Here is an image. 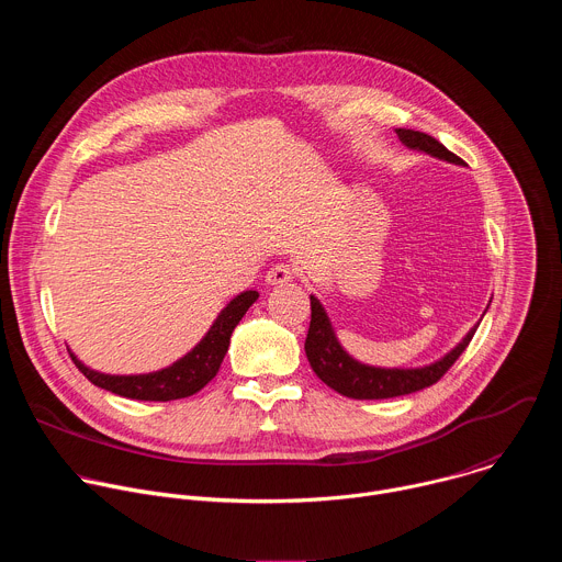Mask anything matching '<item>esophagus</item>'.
<instances>
[{"instance_id":"34e87169","label":"esophagus","mask_w":562,"mask_h":562,"mask_svg":"<svg viewBox=\"0 0 562 562\" xmlns=\"http://www.w3.org/2000/svg\"><path fill=\"white\" fill-rule=\"evenodd\" d=\"M295 278V271H293V267L291 265H286V262H280V265H276V267H271L269 269V273H267V282L269 284H286V282H291Z\"/></svg>"}]
</instances>
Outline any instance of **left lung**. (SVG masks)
<instances>
[{
  "label": "left lung",
  "instance_id": "obj_1",
  "mask_svg": "<svg viewBox=\"0 0 562 562\" xmlns=\"http://www.w3.org/2000/svg\"><path fill=\"white\" fill-rule=\"evenodd\" d=\"M397 137L403 139L409 148L425 150L434 157L447 159L453 165H464L462 159L445 148L436 137L412 131V128H395ZM477 327H473L462 342L447 353L442 360L423 367V369H380V367H367L349 358V353L338 345L336 334L331 329L329 317L313 295H311V325L304 340V351L308 358L311 369L315 375L323 380L334 391L356 397V400H382V397H395V395H407L414 391H420L425 386L436 384L462 356V351L469 347L473 334Z\"/></svg>",
  "mask_w": 562,
  "mask_h": 562
}]
</instances>
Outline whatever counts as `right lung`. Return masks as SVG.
Masks as SVG:
<instances>
[{
    "label": "right lung",
    "instance_id": "add662e5",
    "mask_svg": "<svg viewBox=\"0 0 562 562\" xmlns=\"http://www.w3.org/2000/svg\"><path fill=\"white\" fill-rule=\"evenodd\" d=\"M258 300V291H245L228 302V306L217 315L213 327L204 336V340L187 353L176 364L146 373V375H106L98 373L79 362L72 353L75 367L82 371L95 386H102L111 393L131 397V400H155V403H167V400H180L204 389L220 371V364L228 351V340L239 319L245 317L249 306Z\"/></svg>",
    "mask_w": 562,
    "mask_h": 562
}]
</instances>
